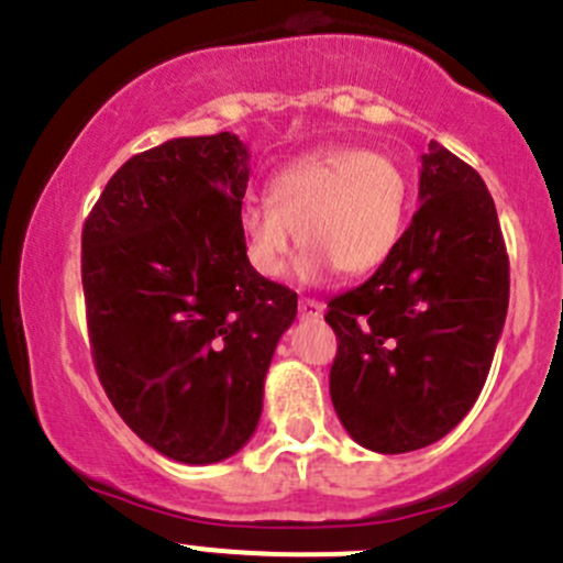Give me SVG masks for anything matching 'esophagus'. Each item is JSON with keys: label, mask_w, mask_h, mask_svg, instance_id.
Here are the masks:
<instances>
[{"label": "esophagus", "mask_w": 563, "mask_h": 563, "mask_svg": "<svg viewBox=\"0 0 563 563\" xmlns=\"http://www.w3.org/2000/svg\"><path fill=\"white\" fill-rule=\"evenodd\" d=\"M298 311H300V320H320V317H322V311H325V306H322L320 300L300 298V303H298Z\"/></svg>", "instance_id": "esophagus-1"}]
</instances>
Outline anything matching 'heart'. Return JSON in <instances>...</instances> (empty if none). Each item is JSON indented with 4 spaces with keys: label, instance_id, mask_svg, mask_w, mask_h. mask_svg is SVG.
<instances>
[{
    "label": "heart",
    "instance_id": "heart-1",
    "mask_svg": "<svg viewBox=\"0 0 563 563\" xmlns=\"http://www.w3.org/2000/svg\"><path fill=\"white\" fill-rule=\"evenodd\" d=\"M410 186L391 158L364 147H331L282 166L268 199L241 210L249 265L263 279H279L300 243V274L325 279L333 271L364 276L397 249L408 216Z\"/></svg>",
    "mask_w": 563,
    "mask_h": 563
}]
</instances>
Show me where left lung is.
Returning <instances> with one entry per match:
<instances>
[{
  "label": "left lung",
  "instance_id": "8db88e82",
  "mask_svg": "<svg viewBox=\"0 0 563 563\" xmlns=\"http://www.w3.org/2000/svg\"><path fill=\"white\" fill-rule=\"evenodd\" d=\"M419 199L391 257L325 314L333 408L380 454L430 446L465 419L509 309V257L478 172L430 142Z\"/></svg>",
  "mask_w": 563,
  "mask_h": 563
}]
</instances>
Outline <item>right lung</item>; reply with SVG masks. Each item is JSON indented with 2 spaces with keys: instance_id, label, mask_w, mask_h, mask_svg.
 <instances>
[{
  "instance_id": "obj_1",
  "label": "right lung",
  "mask_w": 563,
  "mask_h": 563,
  "mask_svg": "<svg viewBox=\"0 0 563 563\" xmlns=\"http://www.w3.org/2000/svg\"><path fill=\"white\" fill-rule=\"evenodd\" d=\"M246 161L230 131L169 139L111 175L81 232L100 386L177 463H219L246 446L298 311V295L263 279L243 252Z\"/></svg>"
}]
</instances>
